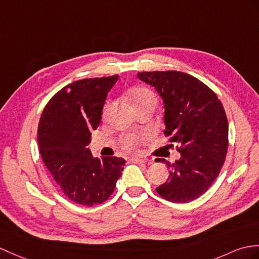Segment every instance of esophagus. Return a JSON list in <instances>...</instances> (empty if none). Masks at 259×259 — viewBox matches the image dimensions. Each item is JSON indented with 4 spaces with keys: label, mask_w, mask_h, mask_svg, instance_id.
<instances>
[{
    "label": "esophagus",
    "mask_w": 259,
    "mask_h": 259,
    "mask_svg": "<svg viewBox=\"0 0 259 259\" xmlns=\"http://www.w3.org/2000/svg\"><path fill=\"white\" fill-rule=\"evenodd\" d=\"M130 161L132 162V163H138V164H141V163H148V161H147V160L141 159V158H134V159H131Z\"/></svg>",
    "instance_id": "esophagus-1"
}]
</instances>
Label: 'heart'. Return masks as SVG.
Returning <instances> with one entry per match:
<instances>
[{
	"label": "heart",
	"instance_id": "heart-1",
	"mask_svg": "<svg viewBox=\"0 0 259 259\" xmlns=\"http://www.w3.org/2000/svg\"><path fill=\"white\" fill-rule=\"evenodd\" d=\"M130 99L134 104L135 108L137 110L143 109V108H147L150 106H154L157 105L158 99L157 96L152 92L146 87H136L130 92ZM111 108V104H108L105 107L104 110V116H107L108 112H109ZM142 138L138 135H128L124 136L122 138V144L124 148L127 149H134L136 147H138L141 142Z\"/></svg>",
	"mask_w": 259,
	"mask_h": 259
}]
</instances>
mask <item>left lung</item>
Returning <instances> with one entry per match:
<instances>
[{
    "label": "left lung",
    "mask_w": 259,
    "mask_h": 259,
    "mask_svg": "<svg viewBox=\"0 0 259 259\" xmlns=\"http://www.w3.org/2000/svg\"><path fill=\"white\" fill-rule=\"evenodd\" d=\"M140 80L157 90L164 104L165 136L178 143L181 158L157 192L173 203H188L205 193L224 164L228 147V122L222 102L211 88L182 71H143ZM173 147V144H171Z\"/></svg>",
    "instance_id": "1"
}]
</instances>
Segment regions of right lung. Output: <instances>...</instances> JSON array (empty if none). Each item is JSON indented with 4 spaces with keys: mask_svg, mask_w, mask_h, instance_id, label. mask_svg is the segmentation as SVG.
<instances>
[{
    "mask_svg": "<svg viewBox=\"0 0 259 259\" xmlns=\"http://www.w3.org/2000/svg\"><path fill=\"white\" fill-rule=\"evenodd\" d=\"M119 76L89 78L69 83L47 102L37 141L48 171L71 202L93 206L109 198L121 177L124 160L99 159L87 148L98 128L102 108Z\"/></svg>",
    "mask_w": 259,
    "mask_h": 259,
    "instance_id": "obj_1",
    "label": "right lung"
}]
</instances>
